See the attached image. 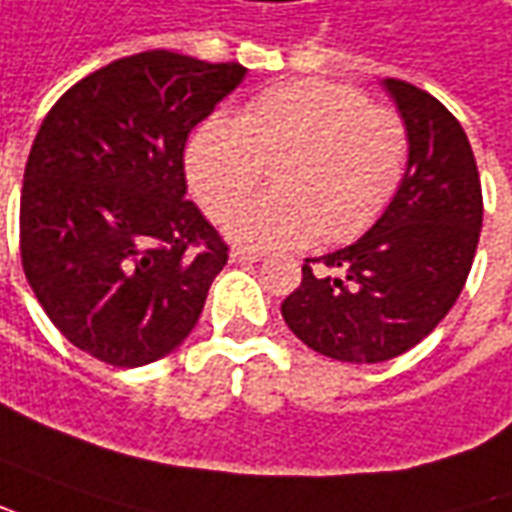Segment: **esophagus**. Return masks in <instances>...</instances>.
Instances as JSON below:
<instances>
[{
  "mask_svg": "<svg viewBox=\"0 0 512 512\" xmlns=\"http://www.w3.org/2000/svg\"><path fill=\"white\" fill-rule=\"evenodd\" d=\"M229 260H232V263H257V260H263V252H252V249H232V252H229Z\"/></svg>",
  "mask_w": 512,
  "mask_h": 512,
  "instance_id": "1",
  "label": "esophagus"
}]
</instances>
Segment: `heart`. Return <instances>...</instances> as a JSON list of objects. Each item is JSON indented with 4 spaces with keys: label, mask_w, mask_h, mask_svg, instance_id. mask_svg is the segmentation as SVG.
I'll list each match as a JSON object with an SVG mask.
<instances>
[{
    "label": "heart",
    "mask_w": 512,
    "mask_h": 512,
    "mask_svg": "<svg viewBox=\"0 0 512 512\" xmlns=\"http://www.w3.org/2000/svg\"><path fill=\"white\" fill-rule=\"evenodd\" d=\"M409 154L403 120L353 86L294 81L271 86L241 111L212 114L184 148L187 182L212 221H224L271 168V196L229 221L249 249L350 241L373 227L401 190Z\"/></svg>",
    "instance_id": "1"
}]
</instances>
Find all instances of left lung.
Segmentation results:
<instances>
[{"label":"left lung","mask_w":512,"mask_h":512,"mask_svg":"<svg viewBox=\"0 0 512 512\" xmlns=\"http://www.w3.org/2000/svg\"><path fill=\"white\" fill-rule=\"evenodd\" d=\"M384 89L409 134L401 190L356 243L308 257L300 288L283 300L300 342L353 364L401 356L443 322L482 232L479 170L457 117L412 83L387 78Z\"/></svg>","instance_id":"1"}]
</instances>
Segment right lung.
Instances as JSON below:
<instances>
[{
    "mask_svg": "<svg viewBox=\"0 0 512 512\" xmlns=\"http://www.w3.org/2000/svg\"><path fill=\"white\" fill-rule=\"evenodd\" d=\"M241 64L148 50L86 75L44 117L22 187V266L69 342L114 367L173 353L196 328L227 243L187 201L190 131Z\"/></svg>",
    "mask_w": 512,
    "mask_h": 512,
    "instance_id": "obj_1",
    "label": "right lung"
}]
</instances>
